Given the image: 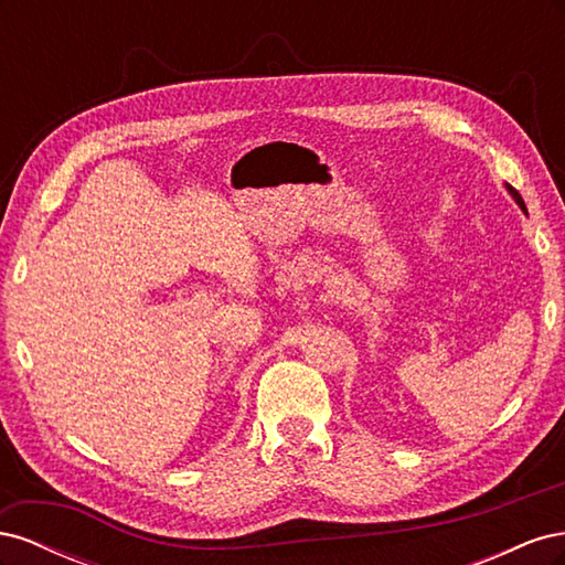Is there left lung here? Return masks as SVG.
I'll use <instances>...</instances> for the list:
<instances>
[{"label":"left lung","instance_id":"obj_1","mask_svg":"<svg viewBox=\"0 0 565 565\" xmlns=\"http://www.w3.org/2000/svg\"><path fill=\"white\" fill-rule=\"evenodd\" d=\"M509 193H511V195H514V198H516V202H519V204H521V210H523V212H525V204H523V200H521V195H519V193H516V191H514V188H511V185H509Z\"/></svg>","mask_w":565,"mask_h":565}]
</instances>
